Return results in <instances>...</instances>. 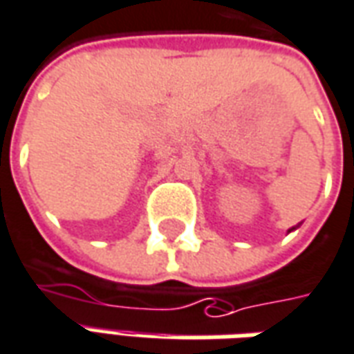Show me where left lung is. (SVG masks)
Instances as JSON below:
<instances>
[{
	"mask_svg": "<svg viewBox=\"0 0 354 354\" xmlns=\"http://www.w3.org/2000/svg\"><path fill=\"white\" fill-rule=\"evenodd\" d=\"M295 228H299V226H295ZM295 228H291V230H289V232H293V230H295Z\"/></svg>",
	"mask_w": 354,
	"mask_h": 354,
	"instance_id": "8db88e82",
	"label": "left lung"
}]
</instances>
